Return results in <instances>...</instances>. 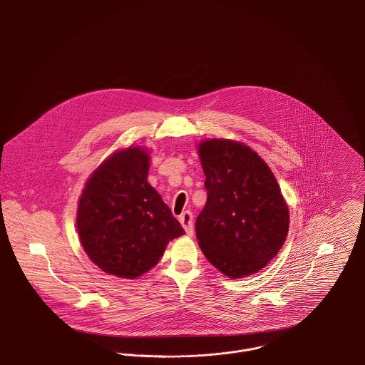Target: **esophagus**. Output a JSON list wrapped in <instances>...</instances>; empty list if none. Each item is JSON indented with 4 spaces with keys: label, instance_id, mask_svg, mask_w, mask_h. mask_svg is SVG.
Segmentation results:
<instances>
[{
    "label": "esophagus",
    "instance_id": "obj_1",
    "mask_svg": "<svg viewBox=\"0 0 365 365\" xmlns=\"http://www.w3.org/2000/svg\"><path fill=\"white\" fill-rule=\"evenodd\" d=\"M179 222L185 228L186 234L191 237L194 234V227H192V213L190 210H185L180 216H179Z\"/></svg>",
    "mask_w": 365,
    "mask_h": 365
}]
</instances>
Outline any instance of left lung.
<instances>
[{"instance_id": "1", "label": "left lung", "mask_w": 365, "mask_h": 365, "mask_svg": "<svg viewBox=\"0 0 365 365\" xmlns=\"http://www.w3.org/2000/svg\"><path fill=\"white\" fill-rule=\"evenodd\" d=\"M198 155L208 191L195 220L198 245L226 277L256 274L278 255L289 231V209L275 175L235 140H204Z\"/></svg>"}]
</instances>
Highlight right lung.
<instances>
[{"instance_id":"right-lung-1","label":"right lung","mask_w":365,"mask_h":365,"mask_svg":"<svg viewBox=\"0 0 365 365\" xmlns=\"http://www.w3.org/2000/svg\"><path fill=\"white\" fill-rule=\"evenodd\" d=\"M148 173V152L128 148L108 157L82 191L78 234L90 260L109 275L138 278L185 234Z\"/></svg>"}]
</instances>
